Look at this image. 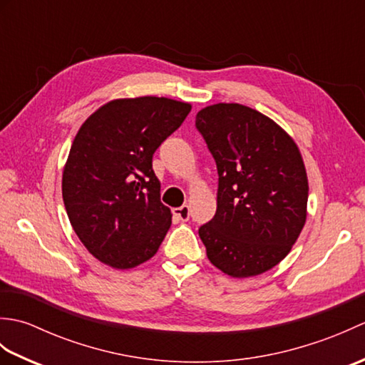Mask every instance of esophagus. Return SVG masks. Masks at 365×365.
I'll return each mask as SVG.
<instances>
[{
    "label": "esophagus",
    "mask_w": 365,
    "mask_h": 365,
    "mask_svg": "<svg viewBox=\"0 0 365 365\" xmlns=\"http://www.w3.org/2000/svg\"><path fill=\"white\" fill-rule=\"evenodd\" d=\"M173 213H174V218H175L177 221L185 222V221L190 220V207H188V205L177 207V208H174Z\"/></svg>",
    "instance_id": "1"
}]
</instances>
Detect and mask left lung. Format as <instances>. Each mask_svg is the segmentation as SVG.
Returning <instances> with one entry per match:
<instances>
[{
  "mask_svg": "<svg viewBox=\"0 0 365 365\" xmlns=\"http://www.w3.org/2000/svg\"><path fill=\"white\" fill-rule=\"evenodd\" d=\"M196 128L218 169L213 220L199 227L207 257L232 277L276 267L307 216L309 185L298 145L274 120L240 103L200 110Z\"/></svg>",
  "mask_w": 365,
  "mask_h": 365,
  "instance_id": "obj_1",
  "label": "left lung"
}]
</instances>
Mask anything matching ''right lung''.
<instances>
[{"label":"right lung","mask_w":365,"mask_h":365,"mask_svg":"<svg viewBox=\"0 0 365 365\" xmlns=\"http://www.w3.org/2000/svg\"><path fill=\"white\" fill-rule=\"evenodd\" d=\"M190 111V103L166 97L118 98L78 130L63 199L75 234L97 260L128 269L157 254L173 215L160 200L152 158Z\"/></svg>","instance_id":"right-lung-1"}]
</instances>
